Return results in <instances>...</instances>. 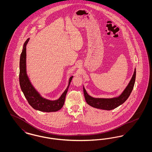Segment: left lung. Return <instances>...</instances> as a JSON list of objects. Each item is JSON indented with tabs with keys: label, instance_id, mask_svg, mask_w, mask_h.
Listing matches in <instances>:
<instances>
[{
	"label": "left lung",
	"instance_id": "left-lung-1",
	"mask_svg": "<svg viewBox=\"0 0 152 152\" xmlns=\"http://www.w3.org/2000/svg\"><path fill=\"white\" fill-rule=\"evenodd\" d=\"M136 71L134 69V73L130 80V82L123 93L119 96L110 98V99H102V98H94L87 94V91L83 87V91L86 101L88 105L96 108L101 109L103 110H112L116 108L126 101L129 97L130 94L133 89L135 80H136Z\"/></svg>",
	"mask_w": 152,
	"mask_h": 152
}]
</instances>
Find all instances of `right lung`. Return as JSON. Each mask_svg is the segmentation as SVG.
Wrapping results in <instances>:
<instances>
[{"mask_svg": "<svg viewBox=\"0 0 152 152\" xmlns=\"http://www.w3.org/2000/svg\"><path fill=\"white\" fill-rule=\"evenodd\" d=\"M29 39H28L23 45L20 58L19 83L22 92L33 108L44 112H56L64 105L65 96L73 76L69 78L68 87L58 100L51 101L43 97L31 83L26 72V45Z\"/></svg>", "mask_w": 152, "mask_h": 152, "instance_id": "right-lung-1", "label": "right lung"}]
</instances>
